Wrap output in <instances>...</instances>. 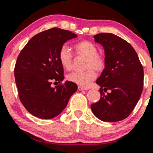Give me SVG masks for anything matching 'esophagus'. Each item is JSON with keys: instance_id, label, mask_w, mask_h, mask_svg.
Masks as SVG:
<instances>
[{"instance_id": "1", "label": "esophagus", "mask_w": 153, "mask_h": 153, "mask_svg": "<svg viewBox=\"0 0 153 153\" xmlns=\"http://www.w3.org/2000/svg\"><path fill=\"white\" fill-rule=\"evenodd\" d=\"M88 89L87 88H85V87H82L81 86H79L78 87V90L79 91H85V90H87Z\"/></svg>"}]
</instances>
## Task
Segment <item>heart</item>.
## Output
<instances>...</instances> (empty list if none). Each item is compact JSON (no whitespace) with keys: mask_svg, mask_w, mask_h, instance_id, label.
<instances>
[{"mask_svg":"<svg viewBox=\"0 0 153 153\" xmlns=\"http://www.w3.org/2000/svg\"><path fill=\"white\" fill-rule=\"evenodd\" d=\"M74 53L78 56L86 58L85 68L87 69L83 72L74 71L67 76L69 81L82 87H87L95 79L96 71L101 72L105 68V59L97 53L98 50L96 45L89 41H82L74 45ZM59 61L64 68L71 70L73 66L74 56L66 45L62 46L58 52Z\"/></svg>","mask_w":153,"mask_h":153,"instance_id":"heart-1","label":"heart"}]
</instances>
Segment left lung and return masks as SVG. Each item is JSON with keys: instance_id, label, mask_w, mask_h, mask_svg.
<instances>
[{"instance_id": "obj_1", "label": "left lung", "mask_w": 153, "mask_h": 153, "mask_svg": "<svg viewBox=\"0 0 153 153\" xmlns=\"http://www.w3.org/2000/svg\"><path fill=\"white\" fill-rule=\"evenodd\" d=\"M105 50V68L96 82L101 97L91 108L101 121L116 122L129 116L143 89L144 71L137 53L129 43L116 35L101 33L93 36ZM109 93L105 95L103 91Z\"/></svg>"}]
</instances>
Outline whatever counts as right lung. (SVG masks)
<instances>
[{
	"mask_svg": "<svg viewBox=\"0 0 153 153\" xmlns=\"http://www.w3.org/2000/svg\"><path fill=\"white\" fill-rule=\"evenodd\" d=\"M76 36L60 28L48 29L35 35L19 54L14 69L19 97L33 116L41 119L57 116L77 90L74 82H61L64 69L58 59L60 48ZM52 81L60 84L53 88Z\"/></svg>",
	"mask_w": 153,
	"mask_h": 153,
	"instance_id": "right-lung-1",
	"label": "right lung"
}]
</instances>
